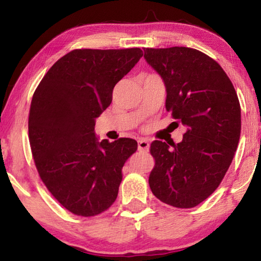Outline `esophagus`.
<instances>
[{
  "mask_svg": "<svg viewBox=\"0 0 261 261\" xmlns=\"http://www.w3.org/2000/svg\"><path fill=\"white\" fill-rule=\"evenodd\" d=\"M138 149L140 152H148V149H149L148 141L145 140V139L138 140Z\"/></svg>",
  "mask_w": 261,
  "mask_h": 261,
  "instance_id": "1",
  "label": "esophagus"
}]
</instances>
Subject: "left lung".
Instances as JSON below:
<instances>
[{
	"mask_svg": "<svg viewBox=\"0 0 261 261\" xmlns=\"http://www.w3.org/2000/svg\"><path fill=\"white\" fill-rule=\"evenodd\" d=\"M167 90L166 109L188 127L178 144L154 140L155 165L148 184L158 199L192 208L213 193L226 175L241 136V106L218 62L193 48H144ZM176 123V122H175Z\"/></svg>",
	"mask_w": 261,
	"mask_h": 261,
	"instance_id": "1",
	"label": "left lung"
}]
</instances>
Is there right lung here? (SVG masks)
Here are the masks:
<instances>
[{"instance_id": "right-lung-1", "label": "right lung", "mask_w": 261, "mask_h": 261, "mask_svg": "<svg viewBox=\"0 0 261 261\" xmlns=\"http://www.w3.org/2000/svg\"><path fill=\"white\" fill-rule=\"evenodd\" d=\"M141 56L140 48L74 49L53 64L34 92L29 139L35 167L74 215H98L116 200L122 168L138 145L130 138L98 141L94 120Z\"/></svg>"}]
</instances>
